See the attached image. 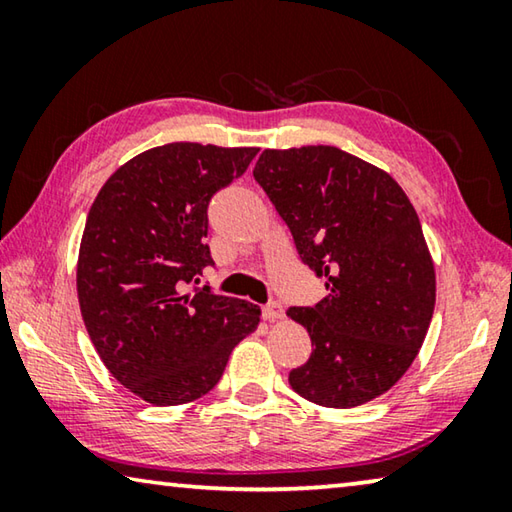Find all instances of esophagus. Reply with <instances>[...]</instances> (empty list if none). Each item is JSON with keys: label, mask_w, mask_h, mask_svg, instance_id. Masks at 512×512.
Returning <instances> with one entry per match:
<instances>
[{"label": "esophagus", "mask_w": 512, "mask_h": 512, "mask_svg": "<svg viewBox=\"0 0 512 512\" xmlns=\"http://www.w3.org/2000/svg\"><path fill=\"white\" fill-rule=\"evenodd\" d=\"M262 314H264L268 323H275V320L284 318V309H282L280 302H268V305L262 309Z\"/></svg>", "instance_id": "34e87169"}]
</instances>
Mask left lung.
I'll return each mask as SVG.
<instances>
[{
  "mask_svg": "<svg viewBox=\"0 0 512 512\" xmlns=\"http://www.w3.org/2000/svg\"><path fill=\"white\" fill-rule=\"evenodd\" d=\"M253 176L289 225L327 296L287 316L311 357L293 391L327 409L384 395L418 357L436 305V271L415 207L391 173L336 146L266 149Z\"/></svg>",
  "mask_w": 512,
  "mask_h": 512,
  "instance_id": "8db88e82",
  "label": "left lung"
}]
</instances>
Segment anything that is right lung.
<instances>
[{
	"label": "right lung",
	"mask_w": 512,
	"mask_h": 512,
	"mask_svg": "<svg viewBox=\"0 0 512 512\" xmlns=\"http://www.w3.org/2000/svg\"><path fill=\"white\" fill-rule=\"evenodd\" d=\"M259 149L173 142L135 155L101 187L85 221L76 291L103 366L155 406L210 393L257 305L190 289L212 266L207 205Z\"/></svg>",
	"instance_id": "add662e5"
}]
</instances>
